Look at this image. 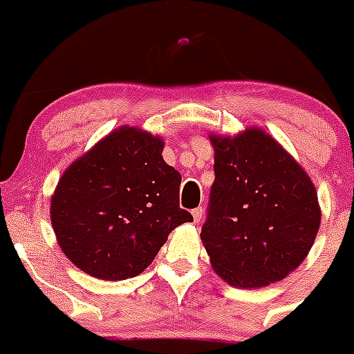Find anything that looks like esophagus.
Instances as JSON below:
<instances>
[{
    "label": "esophagus",
    "mask_w": 354,
    "mask_h": 354,
    "mask_svg": "<svg viewBox=\"0 0 354 354\" xmlns=\"http://www.w3.org/2000/svg\"><path fill=\"white\" fill-rule=\"evenodd\" d=\"M192 214H194L195 223H200V219H202V216H203V209H202V207H197V209L192 210Z\"/></svg>",
    "instance_id": "1"
}]
</instances>
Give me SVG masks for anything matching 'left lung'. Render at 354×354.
I'll return each mask as SVG.
<instances>
[{
  "instance_id": "1",
  "label": "left lung",
  "mask_w": 354,
  "mask_h": 354,
  "mask_svg": "<svg viewBox=\"0 0 354 354\" xmlns=\"http://www.w3.org/2000/svg\"><path fill=\"white\" fill-rule=\"evenodd\" d=\"M214 180L202 226L214 270L234 288L284 279L308 255L320 207L308 174L259 128L210 135Z\"/></svg>"
}]
</instances>
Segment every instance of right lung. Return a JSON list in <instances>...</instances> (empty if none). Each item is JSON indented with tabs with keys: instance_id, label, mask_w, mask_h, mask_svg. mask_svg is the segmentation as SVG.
<instances>
[{
	"instance_id": "obj_1",
	"label": "right lung",
	"mask_w": 354,
	"mask_h": 354,
	"mask_svg": "<svg viewBox=\"0 0 354 354\" xmlns=\"http://www.w3.org/2000/svg\"><path fill=\"white\" fill-rule=\"evenodd\" d=\"M162 138L121 127L78 157L51 197L59 248L85 274L104 281L138 276L176 226L181 174L162 159Z\"/></svg>"
}]
</instances>
